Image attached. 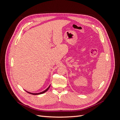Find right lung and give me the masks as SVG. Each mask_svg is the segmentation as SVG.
Listing matches in <instances>:
<instances>
[{"label": "right lung", "mask_w": 120, "mask_h": 120, "mask_svg": "<svg viewBox=\"0 0 120 120\" xmlns=\"http://www.w3.org/2000/svg\"><path fill=\"white\" fill-rule=\"evenodd\" d=\"M49 87H50V86L48 87V88H47L45 90H44V91H43V92H41V93H37V94H35V93H30V92H27V91H26V92H27L28 93H29V94H31V95H39V94H43V93H45V92H46L47 90H48L49 89Z\"/></svg>", "instance_id": "1"}]
</instances>
